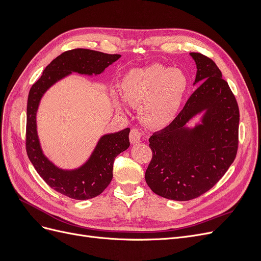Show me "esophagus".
<instances>
[{
  "label": "esophagus",
  "instance_id": "34e87169",
  "mask_svg": "<svg viewBox=\"0 0 261 261\" xmlns=\"http://www.w3.org/2000/svg\"><path fill=\"white\" fill-rule=\"evenodd\" d=\"M129 140L133 145L138 144L141 140V132L138 128H133L129 134Z\"/></svg>",
  "mask_w": 261,
  "mask_h": 261
}]
</instances>
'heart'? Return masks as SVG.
Masks as SVG:
<instances>
[{"mask_svg":"<svg viewBox=\"0 0 261 261\" xmlns=\"http://www.w3.org/2000/svg\"><path fill=\"white\" fill-rule=\"evenodd\" d=\"M188 80L183 70L161 64L134 68L126 74L121 84L124 98L139 106L140 120L150 127H162L176 117L187 91ZM116 108L124 101L114 96Z\"/></svg>","mask_w":261,"mask_h":261,"instance_id":"obj_1","label":"heart"}]
</instances>
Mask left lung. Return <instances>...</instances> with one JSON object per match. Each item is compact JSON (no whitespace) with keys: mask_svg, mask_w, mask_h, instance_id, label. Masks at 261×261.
<instances>
[{"mask_svg":"<svg viewBox=\"0 0 261 261\" xmlns=\"http://www.w3.org/2000/svg\"><path fill=\"white\" fill-rule=\"evenodd\" d=\"M194 59L197 88L173 122L149 138L152 159L145 178L163 198L186 201L208 192L233 163L239 147V106L211 59ZM202 114L193 128L187 124Z\"/></svg>","mask_w":261,"mask_h":261,"instance_id":"1","label":"left lung"}]
</instances>
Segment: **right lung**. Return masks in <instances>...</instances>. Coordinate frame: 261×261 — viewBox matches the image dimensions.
Instances as JSON below:
<instances>
[{"instance_id": "obj_1", "label": "right lung", "mask_w": 261, "mask_h": 261, "mask_svg": "<svg viewBox=\"0 0 261 261\" xmlns=\"http://www.w3.org/2000/svg\"><path fill=\"white\" fill-rule=\"evenodd\" d=\"M121 58L88 49L69 50L55 58L30 88L27 101L26 150L38 174L54 191L77 200L100 195L111 183L116 155L129 147V128L101 136L89 159L80 168L64 170L57 167L42 151L37 132V112L45 91L72 73L99 75Z\"/></svg>"}]
</instances>
